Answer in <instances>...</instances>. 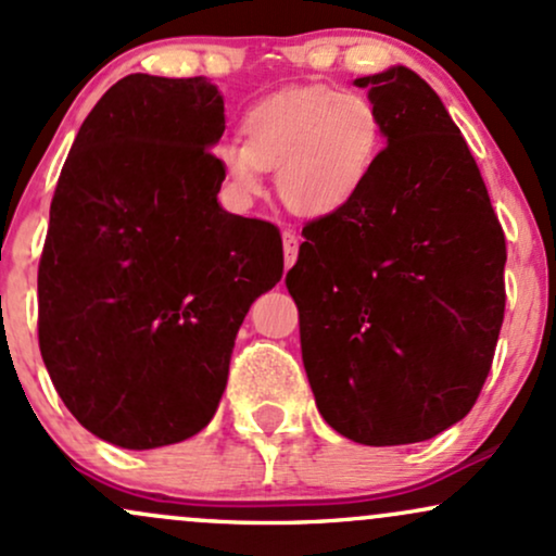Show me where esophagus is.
<instances>
[{"label":"esophagus","instance_id":"obj_1","mask_svg":"<svg viewBox=\"0 0 556 556\" xmlns=\"http://www.w3.org/2000/svg\"><path fill=\"white\" fill-rule=\"evenodd\" d=\"M282 248H285V264L287 269H290V266L298 261V251H300V238L292 232V229H285L282 232Z\"/></svg>","mask_w":556,"mask_h":556}]
</instances>
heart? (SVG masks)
<instances>
[{"instance_id": "b5f03b06", "label": "heart", "mask_w": 556, "mask_h": 556, "mask_svg": "<svg viewBox=\"0 0 556 556\" xmlns=\"http://www.w3.org/2000/svg\"><path fill=\"white\" fill-rule=\"evenodd\" d=\"M242 140L216 149L240 193H258L264 169H277L279 198L300 216H329L371 180L384 125L363 96L292 88L258 101L242 119Z\"/></svg>"}]
</instances>
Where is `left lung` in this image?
I'll use <instances>...</instances> for the list:
<instances>
[{
	"instance_id": "8db88e82",
	"label": "left lung",
	"mask_w": 556,
	"mask_h": 556,
	"mask_svg": "<svg viewBox=\"0 0 556 556\" xmlns=\"http://www.w3.org/2000/svg\"><path fill=\"white\" fill-rule=\"evenodd\" d=\"M384 125L371 180L303 227L285 285L324 420L368 446L426 442L476 405L500 340L507 245L442 99L407 67L355 80Z\"/></svg>"
}]
</instances>
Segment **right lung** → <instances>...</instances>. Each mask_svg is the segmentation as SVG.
<instances>
[{
  "mask_svg": "<svg viewBox=\"0 0 556 556\" xmlns=\"http://www.w3.org/2000/svg\"><path fill=\"white\" fill-rule=\"evenodd\" d=\"M225 101L127 75L75 136L38 261V348L83 429L125 450L214 418L248 308L282 279L271 222L216 203Z\"/></svg>",
  "mask_w": 556,
  "mask_h": 556,
  "instance_id": "add662e5",
  "label": "right lung"
}]
</instances>
